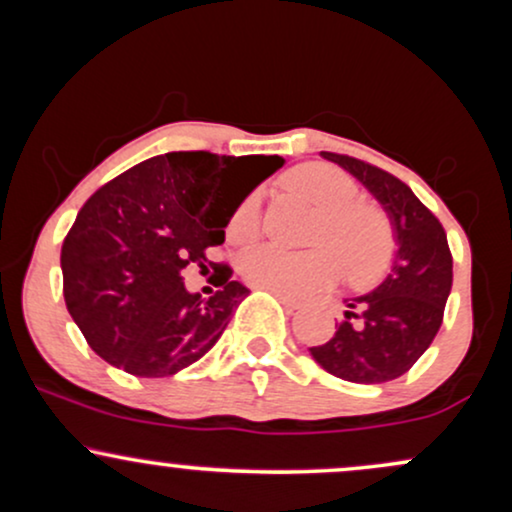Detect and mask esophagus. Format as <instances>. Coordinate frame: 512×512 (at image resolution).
<instances>
[{
  "mask_svg": "<svg viewBox=\"0 0 512 512\" xmlns=\"http://www.w3.org/2000/svg\"><path fill=\"white\" fill-rule=\"evenodd\" d=\"M272 293H274L276 298H279V303L284 305L286 310H298V308H301V303H298V301H293V298L286 296V293H279V291H272Z\"/></svg>",
  "mask_w": 512,
  "mask_h": 512,
  "instance_id": "1",
  "label": "esophagus"
}]
</instances>
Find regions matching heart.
<instances>
[{
  "label": "heart",
  "mask_w": 512,
  "mask_h": 512,
  "mask_svg": "<svg viewBox=\"0 0 512 512\" xmlns=\"http://www.w3.org/2000/svg\"><path fill=\"white\" fill-rule=\"evenodd\" d=\"M289 185L320 209L315 240L320 245L291 252L260 245L240 260V272L262 289L308 296L342 276L346 262L354 281L375 279L390 262L395 236L387 216L373 204L358 202V182L332 163H308L291 173ZM262 195L250 192L228 219V238L248 243L260 231Z\"/></svg>",
  "instance_id": "heart-1"
}]
</instances>
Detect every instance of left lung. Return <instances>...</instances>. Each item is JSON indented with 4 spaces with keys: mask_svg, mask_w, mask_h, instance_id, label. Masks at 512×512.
<instances>
[{
    "mask_svg": "<svg viewBox=\"0 0 512 512\" xmlns=\"http://www.w3.org/2000/svg\"><path fill=\"white\" fill-rule=\"evenodd\" d=\"M322 158L354 175L383 204L397 250L385 279L363 296L346 298L337 332L310 354L327 373L349 383H387L407 373L440 330L452 289L448 236L395 175L330 151H322Z\"/></svg>",
    "mask_w": 512,
    "mask_h": 512,
    "instance_id": "obj_1",
    "label": "left lung"
}]
</instances>
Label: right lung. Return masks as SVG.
<instances>
[{
    "instance_id": "right-lung-1",
    "label": "right lung",
    "mask_w": 512,
    "mask_h": 512,
    "mask_svg": "<svg viewBox=\"0 0 512 512\" xmlns=\"http://www.w3.org/2000/svg\"><path fill=\"white\" fill-rule=\"evenodd\" d=\"M240 165L263 170L248 191L223 196L222 180ZM281 166V156L173 151L91 195L60 262L69 315L103 361L139 378H163L219 342L250 291L231 279L228 264H215L217 291L209 297L187 292L179 272L187 263L206 268L238 204Z\"/></svg>"
}]
</instances>
